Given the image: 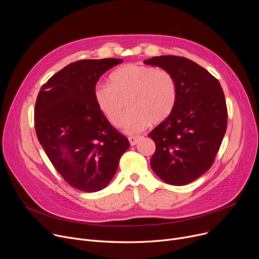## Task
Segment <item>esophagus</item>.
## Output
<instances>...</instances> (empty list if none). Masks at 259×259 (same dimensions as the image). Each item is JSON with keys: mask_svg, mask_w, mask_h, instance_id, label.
Wrapping results in <instances>:
<instances>
[{"mask_svg": "<svg viewBox=\"0 0 259 259\" xmlns=\"http://www.w3.org/2000/svg\"><path fill=\"white\" fill-rule=\"evenodd\" d=\"M141 139H142L141 136H130L128 140H129L131 146H135L137 144V142H139Z\"/></svg>", "mask_w": 259, "mask_h": 259, "instance_id": "34e87169", "label": "esophagus"}]
</instances>
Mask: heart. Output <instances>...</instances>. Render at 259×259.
Listing matches in <instances>:
<instances>
[{"label": "heart", "mask_w": 259, "mask_h": 259, "mask_svg": "<svg viewBox=\"0 0 259 259\" xmlns=\"http://www.w3.org/2000/svg\"><path fill=\"white\" fill-rule=\"evenodd\" d=\"M97 107L113 127L120 126L126 109L124 129L136 133L151 122L160 123L173 112L177 102V85L170 73L154 66L126 64L109 76V85H97L94 91Z\"/></svg>", "instance_id": "1"}]
</instances>
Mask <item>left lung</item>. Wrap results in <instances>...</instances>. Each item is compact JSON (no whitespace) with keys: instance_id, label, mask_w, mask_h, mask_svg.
<instances>
[{"instance_id":"left-lung-1","label":"left lung","mask_w":259,"mask_h":259,"mask_svg":"<svg viewBox=\"0 0 259 259\" xmlns=\"http://www.w3.org/2000/svg\"><path fill=\"white\" fill-rule=\"evenodd\" d=\"M144 62L170 73L177 85L173 112L148 134L156 145L151 167L167 184H188L213 163L227 129L225 96L220 82L192 60L164 55Z\"/></svg>"}]
</instances>
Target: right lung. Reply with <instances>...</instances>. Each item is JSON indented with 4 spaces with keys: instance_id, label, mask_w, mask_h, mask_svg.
I'll return each instance as SVG.
<instances>
[{
    "instance_id": "obj_1",
    "label": "right lung",
    "mask_w": 259,
    "mask_h": 259,
    "mask_svg": "<svg viewBox=\"0 0 259 259\" xmlns=\"http://www.w3.org/2000/svg\"><path fill=\"white\" fill-rule=\"evenodd\" d=\"M122 62L115 58L76 61L52 76L37 96V139L63 179L85 193L109 184L120 156L130 147L94 99L100 77Z\"/></svg>"
}]
</instances>
